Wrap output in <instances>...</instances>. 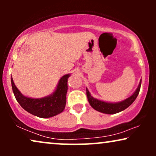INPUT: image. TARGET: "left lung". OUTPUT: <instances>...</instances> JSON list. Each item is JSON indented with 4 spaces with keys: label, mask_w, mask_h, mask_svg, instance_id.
<instances>
[{
    "label": "left lung",
    "mask_w": 156,
    "mask_h": 156,
    "mask_svg": "<svg viewBox=\"0 0 156 156\" xmlns=\"http://www.w3.org/2000/svg\"><path fill=\"white\" fill-rule=\"evenodd\" d=\"M140 85H141V80H140L139 84H138V88L136 89L133 94L131 97L127 98L126 99L123 100L122 101L117 102V103H112V102H106L104 101H101L96 98H94L91 95L88 89L86 88L87 91V97L88 99L89 103L90 104L91 107L94 108L95 110L98 112L104 113V114H114L116 113L121 112L126 108H127L130 105L133 104V102L135 101L136 98H137L138 94H139Z\"/></svg>",
    "instance_id": "8db88e82"
}]
</instances>
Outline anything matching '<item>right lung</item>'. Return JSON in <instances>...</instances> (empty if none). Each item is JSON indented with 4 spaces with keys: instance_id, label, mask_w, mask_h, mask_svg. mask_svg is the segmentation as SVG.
Segmentation results:
<instances>
[{
    "instance_id": "right-lung-1",
    "label": "right lung",
    "mask_w": 156,
    "mask_h": 156,
    "mask_svg": "<svg viewBox=\"0 0 156 156\" xmlns=\"http://www.w3.org/2000/svg\"><path fill=\"white\" fill-rule=\"evenodd\" d=\"M69 76V74L64 75L59 80L54 92L40 99H33L22 94L15 85L12 76L10 80L15 97L25 111L40 118H50L60 114L65 109L67 92V80Z\"/></svg>"
}]
</instances>
